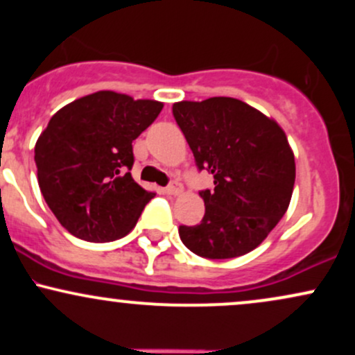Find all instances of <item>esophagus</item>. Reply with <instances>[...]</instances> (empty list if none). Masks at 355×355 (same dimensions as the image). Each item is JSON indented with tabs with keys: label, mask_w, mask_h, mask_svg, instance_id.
<instances>
[{
	"label": "esophagus",
	"mask_w": 355,
	"mask_h": 355,
	"mask_svg": "<svg viewBox=\"0 0 355 355\" xmlns=\"http://www.w3.org/2000/svg\"><path fill=\"white\" fill-rule=\"evenodd\" d=\"M180 191H182V185L177 182L170 183L168 187H165V193H168V195H178Z\"/></svg>",
	"instance_id": "1"
}]
</instances>
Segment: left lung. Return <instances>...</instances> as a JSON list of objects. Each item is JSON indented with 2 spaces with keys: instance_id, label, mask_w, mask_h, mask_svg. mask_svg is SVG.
Masks as SVG:
<instances>
[{
  "instance_id": "8db88e82",
  "label": "left lung",
  "mask_w": 355,
  "mask_h": 355,
  "mask_svg": "<svg viewBox=\"0 0 355 355\" xmlns=\"http://www.w3.org/2000/svg\"><path fill=\"white\" fill-rule=\"evenodd\" d=\"M175 121L197 168L214 175L202 190L205 215L180 225L189 250L205 259L245 255L266 240L291 203L295 160L284 130L259 110L229 96L178 101Z\"/></svg>"
}]
</instances>
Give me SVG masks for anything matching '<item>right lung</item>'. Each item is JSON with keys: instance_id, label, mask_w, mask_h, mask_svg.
Here are the masks:
<instances>
[{"instance_id": "add662e5", "label": "right lung", "mask_w": 355, "mask_h": 355, "mask_svg": "<svg viewBox=\"0 0 355 355\" xmlns=\"http://www.w3.org/2000/svg\"><path fill=\"white\" fill-rule=\"evenodd\" d=\"M164 103L96 92L51 116L35 146L44 202L71 235L112 242L137 225L153 198L132 178L133 146Z\"/></svg>"}]
</instances>
